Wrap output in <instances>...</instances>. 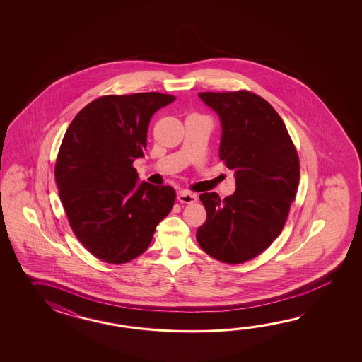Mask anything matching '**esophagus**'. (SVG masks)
Returning a JSON list of instances; mask_svg holds the SVG:
<instances>
[{
  "mask_svg": "<svg viewBox=\"0 0 362 362\" xmlns=\"http://www.w3.org/2000/svg\"><path fill=\"white\" fill-rule=\"evenodd\" d=\"M177 199L178 202L185 203V204H192V203H195V202L198 200V198H197V195L192 194V192H181L178 194Z\"/></svg>",
  "mask_w": 362,
  "mask_h": 362,
  "instance_id": "esophagus-1",
  "label": "esophagus"
}]
</instances>
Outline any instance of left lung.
Segmentation results:
<instances>
[{
  "label": "left lung",
  "instance_id": "8db88e82",
  "mask_svg": "<svg viewBox=\"0 0 362 362\" xmlns=\"http://www.w3.org/2000/svg\"><path fill=\"white\" fill-rule=\"evenodd\" d=\"M221 119L220 159L235 173V192H203L207 211L197 240L218 262L242 264L264 252L285 226L300 178L296 147L269 102L248 90L199 93Z\"/></svg>",
  "mask_w": 362,
  "mask_h": 362
}]
</instances>
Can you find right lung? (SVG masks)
Instances as JSON below:
<instances>
[{"instance_id": "obj_1", "label": "right lung", "mask_w": 362, "mask_h": 362, "mask_svg": "<svg viewBox=\"0 0 362 362\" xmlns=\"http://www.w3.org/2000/svg\"><path fill=\"white\" fill-rule=\"evenodd\" d=\"M176 100L163 93L102 95L69 124L55 182L78 242L97 259L124 264L144 254L176 200L172 186L137 185L151 116Z\"/></svg>"}]
</instances>
